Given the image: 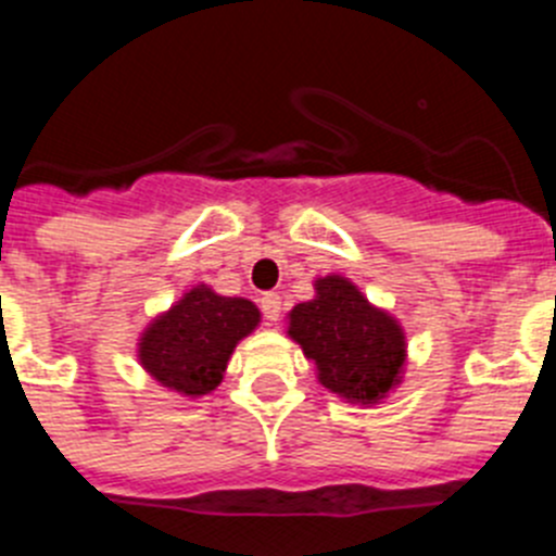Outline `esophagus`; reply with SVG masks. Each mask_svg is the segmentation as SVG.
<instances>
[{
    "label": "esophagus",
    "mask_w": 556,
    "mask_h": 556,
    "mask_svg": "<svg viewBox=\"0 0 556 556\" xmlns=\"http://www.w3.org/2000/svg\"><path fill=\"white\" fill-rule=\"evenodd\" d=\"M261 309H263V315H266L268 324L274 326L279 318H282V299H279L277 293H266L261 299Z\"/></svg>",
    "instance_id": "34e87169"
}]
</instances>
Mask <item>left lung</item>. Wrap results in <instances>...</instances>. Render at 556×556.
<instances>
[{"mask_svg": "<svg viewBox=\"0 0 556 556\" xmlns=\"http://www.w3.org/2000/svg\"><path fill=\"white\" fill-rule=\"evenodd\" d=\"M315 295L288 313V337L315 365L320 387L354 406H378L406 372L401 320L376 307L342 274L313 282Z\"/></svg>", "mask_w": 556, "mask_h": 556, "instance_id": "obj_1", "label": "left lung"}]
</instances>
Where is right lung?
Returning <instances> with one entry per match:
<instances>
[{
    "mask_svg": "<svg viewBox=\"0 0 556 556\" xmlns=\"http://www.w3.org/2000/svg\"><path fill=\"white\" fill-rule=\"evenodd\" d=\"M257 326V304L200 282L144 326L137 359L159 387L197 401L219 387L236 345Z\"/></svg>",
    "mask_w": 556,
    "mask_h": 556,
    "instance_id": "1",
    "label": "right lung"
}]
</instances>
